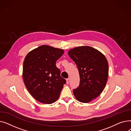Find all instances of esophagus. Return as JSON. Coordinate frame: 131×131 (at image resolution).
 Instances as JSON below:
<instances>
[{"instance_id": "esophagus-1", "label": "esophagus", "mask_w": 131, "mask_h": 131, "mask_svg": "<svg viewBox=\"0 0 131 131\" xmlns=\"http://www.w3.org/2000/svg\"><path fill=\"white\" fill-rule=\"evenodd\" d=\"M70 79L69 78H68V79H66V83L68 84V83H69V82H70Z\"/></svg>"}]
</instances>
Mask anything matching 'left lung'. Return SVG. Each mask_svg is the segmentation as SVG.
Masks as SVG:
<instances>
[{"instance_id": "left-lung-1", "label": "left lung", "mask_w": 131, "mask_h": 131, "mask_svg": "<svg viewBox=\"0 0 131 131\" xmlns=\"http://www.w3.org/2000/svg\"><path fill=\"white\" fill-rule=\"evenodd\" d=\"M68 55L76 64L79 72V86L73 89L76 99L83 103L90 102L104 90L108 77V63L100 51L89 46L71 49Z\"/></svg>"}]
</instances>
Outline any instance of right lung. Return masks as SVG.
<instances>
[{"mask_svg": "<svg viewBox=\"0 0 131 131\" xmlns=\"http://www.w3.org/2000/svg\"><path fill=\"white\" fill-rule=\"evenodd\" d=\"M64 52L63 49L42 45L31 51L25 58L24 82L32 97L41 103L51 104L56 101L66 83L56 66Z\"/></svg>", "mask_w": 131, "mask_h": 131, "instance_id": "obj_1", "label": "right lung"}]
</instances>
